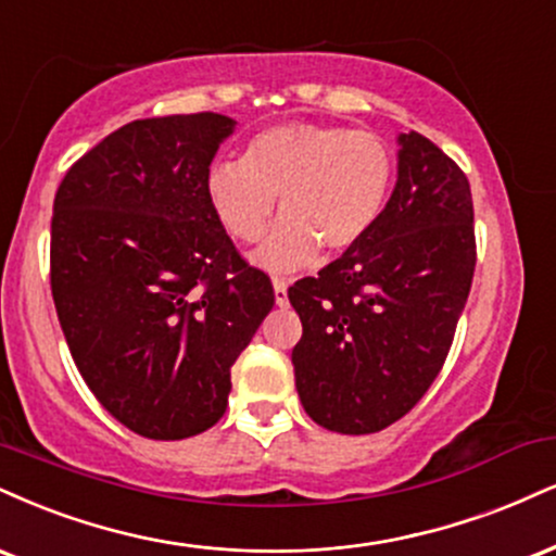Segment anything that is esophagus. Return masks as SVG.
Listing matches in <instances>:
<instances>
[{
    "instance_id": "esophagus-1",
    "label": "esophagus",
    "mask_w": 556,
    "mask_h": 556,
    "mask_svg": "<svg viewBox=\"0 0 556 556\" xmlns=\"http://www.w3.org/2000/svg\"><path fill=\"white\" fill-rule=\"evenodd\" d=\"M274 300H277L279 307L287 305V282H285V279H274Z\"/></svg>"
}]
</instances>
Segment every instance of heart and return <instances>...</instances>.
I'll use <instances>...</instances> for the list:
<instances>
[{"instance_id": "obj_1", "label": "heart", "mask_w": 556, "mask_h": 556, "mask_svg": "<svg viewBox=\"0 0 556 556\" xmlns=\"http://www.w3.org/2000/svg\"><path fill=\"white\" fill-rule=\"evenodd\" d=\"M396 157L378 134L329 124H277L258 131L240 160H217L204 178L210 210L240 243H256L251 261L269 274L311 266L318 251L344 253L383 217Z\"/></svg>"}]
</instances>
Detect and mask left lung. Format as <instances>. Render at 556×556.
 Returning <instances> with one entry per match:
<instances>
[{
	"instance_id": "obj_1",
	"label": "left lung",
	"mask_w": 556,
	"mask_h": 556,
	"mask_svg": "<svg viewBox=\"0 0 556 556\" xmlns=\"http://www.w3.org/2000/svg\"><path fill=\"white\" fill-rule=\"evenodd\" d=\"M473 266L464 170L422 134H399L396 186L380 223L287 292L303 320L292 365L307 417L342 434L404 417L445 363Z\"/></svg>"
}]
</instances>
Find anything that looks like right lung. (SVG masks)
Instances as JSON below:
<instances>
[{
  "instance_id": "1",
  "label": "right lung",
  "mask_w": 556,
  "mask_h": 556,
  "mask_svg": "<svg viewBox=\"0 0 556 556\" xmlns=\"http://www.w3.org/2000/svg\"><path fill=\"white\" fill-rule=\"evenodd\" d=\"M223 113L139 118L79 157L51 219V292L87 388L131 432L184 440L227 409L274 290L204 193Z\"/></svg>"
}]
</instances>
